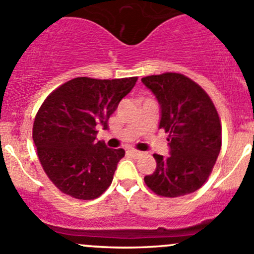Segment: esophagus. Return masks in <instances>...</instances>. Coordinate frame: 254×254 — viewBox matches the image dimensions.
I'll list each match as a JSON object with an SVG mask.
<instances>
[{
	"instance_id": "34e87169",
	"label": "esophagus",
	"mask_w": 254,
	"mask_h": 254,
	"mask_svg": "<svg viewBox=\"0 0 254 254\" xmlns=\"http://www.w3.org/2000/svg\"><path fill=\"white\" fill-rule=\"evenodd\" d=\"M127 153H129L130 156H139L141 152H140V151L134 150V148H130V150H127Z\"/></svg>"
}]
</instances>
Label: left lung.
Wrapping results in <instances>:
<instances>
[{
	"instance_id": "8db88e82",
	"label": "left lung",
	"mask_w": 254,
	"mask_h": 254,
	"mask_svg": "<svg viewBox=\"0 0 254 254\" xmlns=\"http://www.w3.org/2000/svg\"><path fill=\"white\" fill-rule=\"evenodd\" d=\"M161 109L158 127L168 134L170 156L155 153L156 170L145 183L167 198L198 190L211 173L221 148L219 114L206 92L181 73L141 78Z\"/></svg>"
}]
</instances>
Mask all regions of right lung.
Wrapping results in <instances>:
<instances>
[{
  "instance_id": "right-lung-1",
  "label": "right lung",
  "mask_w": 254,
  "mask_h": 254,
  "mask_svg": "<svg viewBox=\"0 0 254 254\" xmlns=\"http://www.w3.org/2000/svg\"><path fill=\"white\" fill-rule=\"evenodd\" d=\"M137 77H77L48 96L35 117L33 140L50 181L63 193L82 200L98 198L112 184L123 148L96 139Z\"/></svg>"
}]
</instances>
